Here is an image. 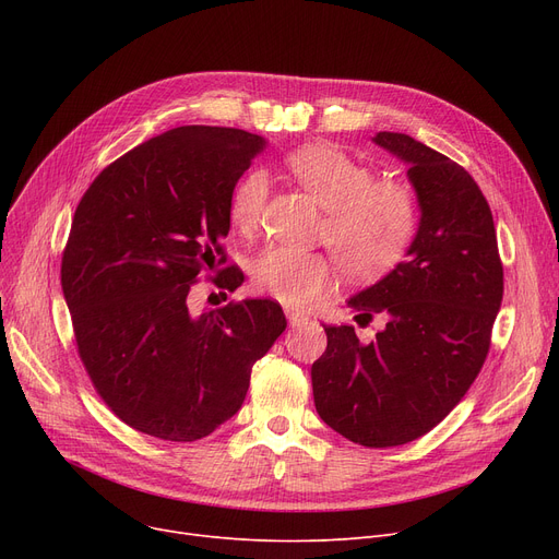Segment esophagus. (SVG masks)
I'll return each instance as SVG.
<instances>
[{
    "instance_id": "34e87169",
    "label": "esophagus",
    "mask_w": 559,
    "mask_h": 559,
    "mask_svg": "<svg viewBox=\"0 0 559 559\" xmlns=\"http://www.w3.org/2000/svg\"><path fill=\"white\" fill-rule=\"evenodd\" d=\"M285 317H287L292 329H297V326H301V324H306V321H308V314L301 312V310H289V308H287V310H285Z\"/></svg>"
}]
</instances>
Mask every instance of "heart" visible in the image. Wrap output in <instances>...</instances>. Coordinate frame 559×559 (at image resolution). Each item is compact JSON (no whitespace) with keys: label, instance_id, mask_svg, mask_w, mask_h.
<instances>
[{"label":"heart","instance_id":"1","mask_svg":"<svg viewBox=\"0 0 559 559\" xmlns=\"http://www.w3.org/2000/svg\"><path fill=\"white\" fill-rule=\"evenodd\" d=\"M295 181L324 209L321 240L333 249L344 272L354 278H373L392 270L407 251L417 230V201L399 181H376L367 165L331 144H308L285 158ZM270 181L251 169L230 194V224L253 233L267 203ZM337 264L331 255L272 247L262 251L251 283L285 306L304 308L333 289Z\"/></svg>","mask_w":559,"mask_h":559}]
</instances>
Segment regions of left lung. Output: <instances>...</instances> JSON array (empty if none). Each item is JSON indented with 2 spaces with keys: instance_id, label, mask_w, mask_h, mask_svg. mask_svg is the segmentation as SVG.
<instances>
[{
  "instance_id": "1",
  "label": "left lung",
  "mask_w": 559,
  "mask_h": 559,
  "mask_svg": "<svg viewBox=\"0 0 559 559\" xmlns=\"http://www.w3.org/2000/svg\"><path fill=\"white\" fill-rule=\"evenodd\" d=\"M373 142L407 163L419 228L407 260L358 292V324L385 329L365 344L354 326H324L329 346L312 365L319 417L350 442L388 449L432 430L480 373L503 301L489 203L464 167L405 133Z\"/></svg>"
}]
</instances>
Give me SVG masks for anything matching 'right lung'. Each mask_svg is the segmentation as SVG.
<instances>
[{"mask_svg": "<svg viewBox=\"0 0 559 559\" xmlns=\"http://www.w3.org/2000/svg\"><path fill=\"white\" fill-rule=\"evenodd\" d=\"M262 146L242 129H171L110 163L76 205L61 285L79 358L104 403L144 435L197 442L228 421L287 326L270 299L188 308L199 276L226 262L230 194ZM242 281L238 267L213 278Z\"/></svg>", "mask_w": 559, "mask_h": 559, "instance_id": "1", "label": "right lung"}]
</instances>
